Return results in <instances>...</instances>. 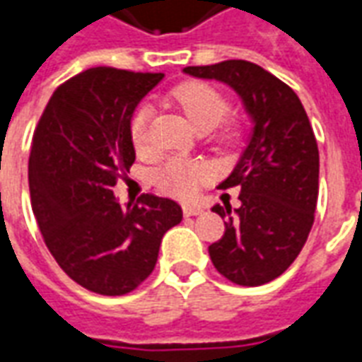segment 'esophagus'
Segmentation results:
<instances>
[{"mask_svg":"<svg viewBox=\"0 0 362 362\" xmlns=\"http://www.w3.org/2000/svg\"><path fill=\"white\" fill-rule=\"evenodd\" d=\"M182 211L186 217H196V215H202L204 209L199 207V205H194V204H184L182 205Z\"/></svg>","mask_w":362,"mask_h":362,"instance_id":"34e87169","label":"esophagus"}]
</instances>
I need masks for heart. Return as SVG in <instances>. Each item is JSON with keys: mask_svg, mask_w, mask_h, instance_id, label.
Wrapping results in <instances>:
<instances>
[{"mask_svg": "<svg viewBox=\"0 0 362 362\" xmlns=\"http://www.w3.org/2000/svg\"><path fill=\"white\" fill-rule=\"evenodd\" d=\"M173 100L186 114L189 124L199 134L211 132L219 126L228 110V103L219 90L207 83H184L170 93ZM151 118L153 110L149 104H141L129 119V137L137 153H149L151 149ZM205 176V168L199 163L186 158H173L160 166L155 174V180L160 188L174 196H192L197 184Z\"/></svg>", "mask_w": 362, "mask_h": 362, "instance_id": "b5f03b06", "label": "heart"}]
</instances>
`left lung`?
<instances>
[{"label": "left lung", "instance_id": "obj_1", "mask_svg": "<svg viewBox=\"0 0 362 362\" xmlns=\"http://www.w3.org/2000/svg\"><path fill=\"white\" fill-rule=\"evenodd\" d=\"M184 74L228 85L252 119L243 155L219 184L240 189V207L213 205L225 219V235L209 246L213 266L236 285L269 283L295 262L314 223L320 155L308 116L295 90L252 62L227 59Z\"/></svg>", "mask_w": 362, "mask_h": 362}]
</instances>
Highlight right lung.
<instances>
[{"mask_svg": "<svg viewBox=\"0 0 362 362\" xmlns=\"http://www.w3.org/2000/svg\"><path fill=\"white\" fill-rule=\"evenodd\" d=\"M163 74L93 67L54 90L28 158L30 202L44 243L81 287L106 296L134 291L155 269L160 240L182 221L168 197H114L135 149L129 119Z\"/></svg>", "mask_w": 362, "mask_h": 362, "instance_id": "right-lung-1", "label": "right lung"}]
</instances>
